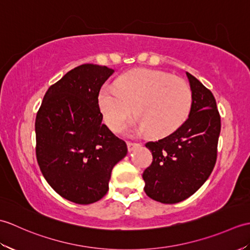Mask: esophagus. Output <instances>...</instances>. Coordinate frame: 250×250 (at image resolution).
Returning <instances> with one entry per match:
<instances>
[{
	"instance_id": "esophagus-1",
	"label": "esophagus",
	"mask_w": 250,
	"mask_h": 250,
	"mask_svg": "<svg viewBox=\"0 0 250 250\" xmlns=\"http://www.w3.org/2000/svg\"><path fill=\"white\" fill-rule=\"evenodd\" d=\"M126 145H128V150L129 151H133L135 148L141 146L140 143H132V142H128V143H126Z\"/></svg>"
}]
</instances>
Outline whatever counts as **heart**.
I'll use <instances>...</instances> for the list:
<instances>
[{
    "label": "heart",
    "mask_w": 250,
    "mask_h": 250,
    "mask_svg": "<svg viewBox=\"0 0 250 250\" xmlns=\"http://www.w3.org/2000/svg\"><path fill=\"white\" fill-rule=\"evenodd\" d=\"M192 104L189 86L167 72L140 70L126 73L116 87L104 84L99 106L109 128L117 129L134 108L136 125L150 137H164L187 120Z\"/></svg>",
    "instance_id": "b5f03b06"
}]
</instances>
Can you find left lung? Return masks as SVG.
Segmentation results:
<instances>
[{"mask_svg":"<svg viewBox=\"0 0 250 250\" xmlns=\"http://www.w3.org/2000/svg\"><path fill=\"white\" fill-rule=\"evenodd\" d=\"M192 92L188 119L167 137L146 143L152 162L143 173L144 190L164 204L178 203L192 195L213 172L220 134V115L210 90L190 73Z\"/></svg>","mask_w":250,"mask_h":250,"instance_id":"8db88e82","label":"left lung"}]
</instances>
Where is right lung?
Instances as JSON below:
<instances>
[{"instance_id":"add662e5","label":"right lung","mask_w":250,"mask_h":250,"mask_svg":"<svg viewBox=\"0 0 250 250\" xmlns=\"http://www.w3.org/2000/svg\"><path fill=\"white\" fill-rule=\"evenodd\" d=\"M113 68L83 64L51 84L35 119L36 159L58 194L91 204L107 193L111 169L128 152L125 143L102 124L101 87Z\"/></svg>"}]
</instances>
